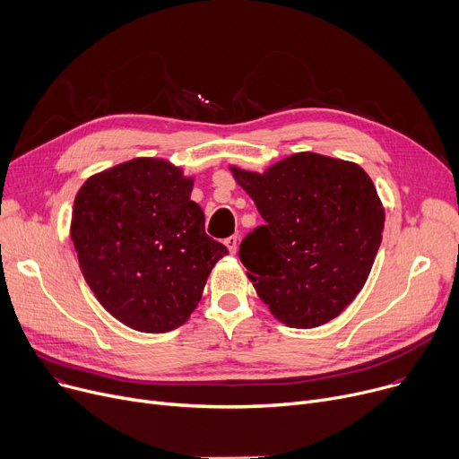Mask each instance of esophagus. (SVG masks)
Segmentation results:
<instances>
[{
    "mask_svg": "<svg viewBox=\"0 0 459 459\" xmlns=\"http://www.w3.org/2000/svg\"><path fill=\"white\" fill-rule=\"evenodd\" d=\"M224 245L228 247V250H230L231 254H235V252H237V247H238V238H237V235L228 237V238L224 240Z\"/></svg>",
    "mask_w": 459,
    "mask_h": 459,
    "instance_id": "obj_1",
    "label": "esophagus"
}]
</instances>
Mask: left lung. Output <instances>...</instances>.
Wrapping results in <instances>:
<instances>
[{
	"mask_svg": "<svg viewBox=\"0 0 459 459\" xmlns=\"http://www.w3.org/2000/svg\"><path fill=\"white\" fill-rule=\"evenodd\" d=\"M231 170L264 221L238 247L259 299L290 328L326 325L378 254L385 214L374 183L359 165L311 152L264 174Z\"/></svg>",
	"mask_w": 459,
	"mask_h": 459,
	"instance_id": "obj_1",
	"label": "left lung"
}]
</instances>
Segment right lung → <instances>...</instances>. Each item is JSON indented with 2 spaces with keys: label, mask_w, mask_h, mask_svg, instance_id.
I'll return each mask as SVG.
<instances>
[{
  "label": "right lung",
  "mask_w": 459,
  "mask_h": 459,
  "mask_svg": "<svg viewBox=\"0 0 459 459\" xmlns=\"http://www.w3.org/2000/svg\"><path fill=\"white\" fill-rule=\"evenodd\" d=\"M193 179L141 157L79 188L70 237L100 304L126 326L170 332L198 306L211 268L228 254L205 233Z\"/></svg>",
  "instance_id": "add662e5"
}]
</instances>
